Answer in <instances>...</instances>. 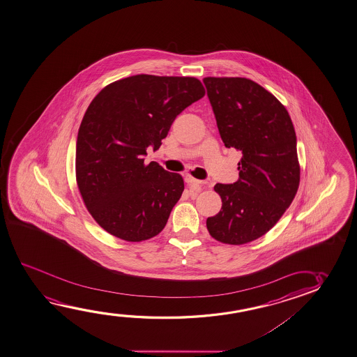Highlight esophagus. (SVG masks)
Here are the masks:
<instances>
[{
	"mask_svg": "<svg viewBox=\"0 0 357 357\" xmlns=\"http://www.w3.org/2000/svg\"><path fill=\"white\" fill-rule=\"evenodd\" d=\"M186 184L189 185V188H192V190H197V192H200L204 186L206 185V183L205 181H197L195 178H192L190 176H185Z\"/></svg>",
	"mask_w": 357,
	"mask_h": 357,
	"instance_id": "obj_1",
	"label": "esophagus"
}]
</instances>
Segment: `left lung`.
Returning a JSON list of instances; mask_svg holds the SVG:
<instances>
[{
	"label": "left lung",
	"mask_w": 357,
	"mask_h": 357,
	"mask_svg": "<svg viewBox=\"0 0 357 357\" xmlns=\"http://www.w3.org/2000/svg\"><path fill=\"white\" fill-rule=\"evenodd\" d=\"M228 149L242 151L239 179L215 185L221 211L206 220L212 237L248 243L274 227L300 185L295 128L282 104L265 88L242 77L202 79Z\"/></svg>",
	"instance_id": "1"
}]
</instances>
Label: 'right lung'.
<instances>
[{
  "label": "right lung",
  "instance_id": "add662e5",
  "mask_svg": "<svg viewBox=\"0 0 357 357\" xmlns=\"http://www.w3.org/2000/svg\"><path fill=\"white\" fill-rule=\"evenodd\" d=\"M205 96L194 77L135 75L110 83L89 104L76 142V179L99 226L128 242L155 237L184 190L183 178L146 165L176 115Z\"/></svg>",
  "mask_w": 357,
  "mask_h": 357
}]
</instances>
